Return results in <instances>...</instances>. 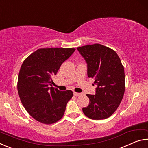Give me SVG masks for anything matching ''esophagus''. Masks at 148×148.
Segmentation results:
<instances>
[{"instance_id": "1", "label": "esophagus", "mask_w": 148, "mask_h": 148, "mask_svg": "<svg viewBox=\"0 0 148 148\" xmlns=\"http://www.w3.org/2000/svg\"><path fill=\"white\" fill-rule=\"evenodd\" d=\"M82 95V93H79V92H74V96H76V97H78L80 96V95Z\"/></svg>"}]
</instances>
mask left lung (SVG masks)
Here are the masks:
<instances>
[{
  "label": "left lung",
  "instance_id": "left-lung-1",
  "mask_svg": "<svg viewBox=\"0 0 148 148\" xmlns=\"http://www.w3.org/2000/svg\"><path fill=\"white\" fill-rule=\"evenodd\" d=\"M87 63V76L93 77L95 95H86L89 104L82 108L94 120L106 119L119 106L125 92V72L119 56L113 49L99 44L77 48Z\"/></svg>",
  "mask_w": 148,
  "mask_h": 148
}]
</instances>
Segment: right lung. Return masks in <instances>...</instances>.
<instances>
[{
    "mask_svg": "<svg viewBox=\"0 0 148 148\" xmlns=\"http://www.w3.org/2000/svg\"><path fill=\"white\" fill-rule=\"evenodd\" d=\"M75 50L74 48H41L30 55L22 64L17 91L25 108L38 121L51 124L63 116L73 92L53 88L51 78Z\"/></svg>",
    "mask_w": 148,
    "mask_h": 148,
    "instance_id": "obj_1",
    "label": "right lung"
}]
</instances>
